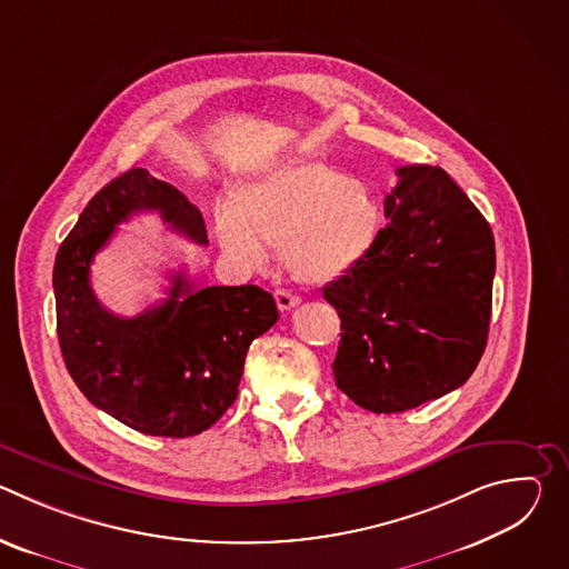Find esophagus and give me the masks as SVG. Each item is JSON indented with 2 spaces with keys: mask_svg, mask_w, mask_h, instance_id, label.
I'll use <instances>...</instances> for the list:
<instances>
[{
  "mask_svg": "<svg viewBox=\"0 0 569 569\" xmlns=\"http://www.w3.org/2000/svg\"><path fill=\"white\" fill-rule=\"evenodd\" d=\"M274 297H277V306H279L281 310H290V308H295V306L301 303V297H299L292 288H279V290L274 292Z\"/></svg>",
  "mask_w": 569,
  "mask_h": 569,
  "instance_id": "esophagus-1",
  "label": "esophagus"
}]
</instances>
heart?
Returning <instances> with one entry per match:
<instances>
[{
	"mask_svg": "<svg viewBox=\"0 0 569 569\" xmlns=\"http://www.w3.org/2000/svg\"><path fill=\"white\" fill-rule=\"evenodd\" d=\"M382 204L356 176L301 159L277 164L216 209L220 246L254 270L290 250L295 272L310 281L333 279L376 246Z\"/></svg>",
	"mask_w": 569,
	"mask_h": 569,
	"instance_id": "obj_1",
	"label": "heart"
}]
</instances>
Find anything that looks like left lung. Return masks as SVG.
Returning <instances> with one entry per match:
<instances>
[{
    "label": "left lung",
    "mask_w": 569,
    "mask_h": 569,
    "mask_svg": "<svg viewBox=\"0 0 569 569\" xmlns=\"http://www.w3.org/2000/svg\"><path fill=\"white\" fill-rule=\"evenodd\" d=\"M396 176L376 246L321 288L342 319L336 382L376 415L461 387L486 349L493 301L491 224L443 169Z\"/></svg>",
    "instance_id": "obj_1"
}]
</instances>
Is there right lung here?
Masks as SVG:
<instances>
[{"label": "right lung", "instance_id": "1", "mask_svg": "<svg viewBox=\"0 0 569 569\" xmlns=\"http://www.w3.org/2000/svg\"><path fill=\"white\" fill-rule=\"evenodd\" d=\"M157 211L171 229L207 246L198 207L173 184L130 169L106 184L62 240L53 266L60 351L86 398L150 437H193L238 396L252 340L274 327V297L259 286L193 290L171 274L169 297L137 317H119L94 295L90 268L117 224Z\"/></svg>", "mask_w": 569, "mask_h": 569}]
</instances>
